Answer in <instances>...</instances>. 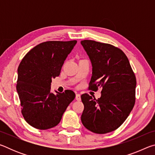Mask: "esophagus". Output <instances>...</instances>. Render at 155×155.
Returning a JSON list of instances; mask_svg holds the SVG:
<instances>
[{
  "mask_svg": "<svg viewBox=\"0 0 155 155\" xmlns=\"http://www.w3.org/2000/svg\"><path fill=\"white\" fill-rule=\"evenodd\" d=\"M76 100L78 101H81V95L79 94H76Z\"/></svg>",
  "mask_w": 155,
  "mask_h": 155,
  "instance_id": "1",
  "label": "esophagus"
}]
</instances>
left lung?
<instances>
[{
  "label": "left lung",
  "mask_w": 155,
  "mask_h": 155,
  "mask_svg": "<svg viewBox=\"0 0 155 155\" xmlns=\"http://www.w3.org/2000/svg\"><path fill=\"white\" fill-rule=\"evenodd\" d=\"M92 64L90 90H101L96 99L88 94L81 96L84 104L81 122L87 129L104 134L119 128L135 103L136 77L121 49L94 40L81 41Z\"/></svg>",
  "instance_id": "left-lung-1"
}]
</instances>
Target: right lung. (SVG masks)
I'll return each mask as SVG.
<instances>
[{"mask_svg":"<svg viewBox=\"0 0 155 155\" xmlns=\"http://www.w3.org/2000/svg\"><path fill=\"white\" fill-rule=\"evenodd\" d=\"M77 40L48 41L28 52L18 69L16 90L22 114L28 124L40 130L55 127L74 99L73 91L51 93L52 78L59 77Z\"/></svg>","mask_w":155,"mask_h":155,"instance_id":"right-lung-1","label":"right lung"}]
</instances>
